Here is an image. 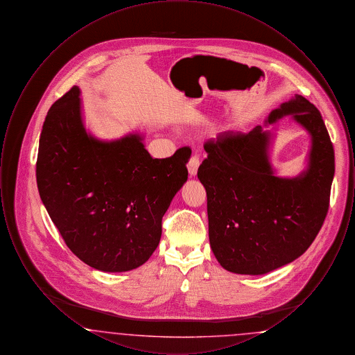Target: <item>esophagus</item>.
Instances as JSON below:
<instances>
[{"label": "esophagus", "mask_w": 355, "mask_h": 355, "mask_svg": "<svg viewBox=\"0 0 355 355\" xmlns=\"http://www.w3.org/2000/svg\"><path fill=\"white\" fill-rule=\"evenodd\" d=\"M200 158H198V155H191L190 157V159H189V162H187V170H189V174L191 175V177H194L196 174H197V171H198V168H200Z\"/></svg>", "instance_id": "esophagus-1"}]
</instances>
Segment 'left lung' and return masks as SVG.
I'll list each match as a JSON object with an SVG mask.
<instances>
[{
    "label": "left lung",
    "mask_w": 355,
    "mask_h": 355,
    "mask_svg": "<svg viewBox=\"0 0 355 355\" xmlns=\"http://www.w3.org/2000/svg\"><path fill=\"white\" fill-rule=\"evenodd\" d=\"M290 114L311 135L309 168L279 178L269 162L270 133L225 132L205 142L198 168L206 189L209 239L220 266L259 275L297 259L309 249L329 211L336 170L334 148L320 110L302 96L272 110L269 123Z\"/></svg>",
    "instance_id": "obj_1"
}]
</instances>
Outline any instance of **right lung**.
Masks as SVG:
<instances>
[{
    "label": "right lung",
    "instance_id": "obj_1",
    "mask_svg": "<svg viewBox=\"0 0 355 355\" xmlns=\"http://www.w3.org/2000/svg\"><path fill=\"white\" fill-rule=\"evenodd\" d=\"M190 148L153 158L142 137L102 142L86 133L80 89L51 105L40 135L37 186L67 246L97 270L144 265L157 249L162 217L187 180Z\"/></svg>",
    "mask_w": 355,
    "mask_h": 355
}]
</instances>
